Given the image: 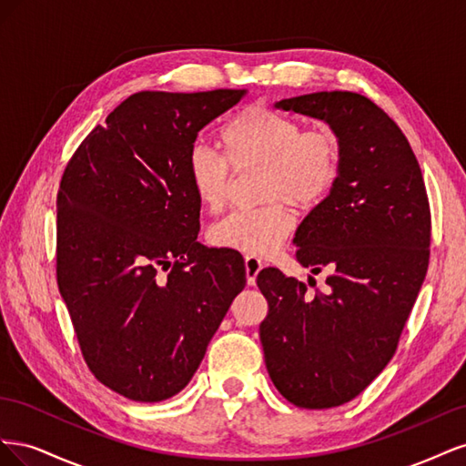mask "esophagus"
Instances as JSON below:
<instances>
[{
  "mask_svg": "<svg viewBox=\"0 0 466 466\" xmlns=\"http://www.w3.org/2000/svg\"><path fill=\"white\" fill-rule=\"evenodd\" d=\"M262 260L258 258V257H252V255H247L245 257V270H247V281H248V286H255V281H257V276H258V272L262 270Z\"/></svg>",
  "mask_w": 466,
  "mask_h": 466,
  "instance_id": "1",
  "label": "esophagus"
}]
</instances>
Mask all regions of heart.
<instances>
[{"label": "heart", "mask_w": 466, "mask_h": 466, "mask_svg": "<svg viewBox=\"0 0 466 466\" xmlns=\"http://www.w3.org/2000/svg\"><path fill=\"white\" fill-rule=\"evenodd\" d=\"M219 144L225 159L208 146H194L187 178L194 198L208 211L228 200L231 167H258V196L266 200L238 209L209 229V243L252 257H268L295 225L289 202L313 209L329 198L340 175V142L329 126H307L264 105H248L223 124Z\"/></svg>", "instance_id": "1"}]
</instances>
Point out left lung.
<instances>
[{
    "instance_id": "left-lung-1",
    "label": "left lung",
    "mask_w": 466,
    "mask_h": 466,
    "mask_svg": "<svg viewBox=\"0 0 466 466\" xmlns=\"http://www.w3.org/2000/svg\"><path fill=\"white\" fill-rule=\"evenodd\" d=\"M276 106L324 120L340 142L336 187L293 238L327 286L307 291L278 268L257 276L268 375L291 404L322 410L356 399L397 351L428 272L431 214L410 144L371 98L320 91Z\"/></svg>"
}]
</instances>
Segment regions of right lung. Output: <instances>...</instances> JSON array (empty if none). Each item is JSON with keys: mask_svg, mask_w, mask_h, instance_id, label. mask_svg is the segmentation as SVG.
I'll use <instances>...</instances> for the list:
<instances>
[{"mask_svg": "<svg viewBox=\"0 0 466 466\" xmlns=\"http://www.w3.org/2000/svg\"><path fill=\"white\" fill-rule=\"evenodd\" d=\"M245 89L139 91L83 139L58 192L56 279L91 373L136 402L188 385L247 284L243 257L196 241V136Z\"/></svg>", "mask_w": 466, "mask_h": 466, "instance_id": "right-lung-1", "label": "right lung"}]
</instances>
